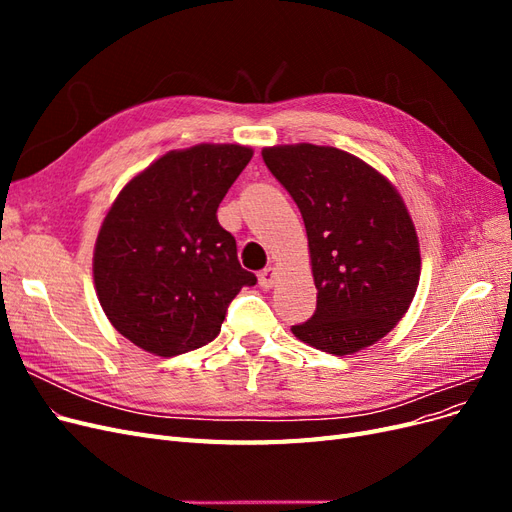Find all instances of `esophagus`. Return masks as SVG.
I'll return each mask as SVG.
<instances>
[{"instance_id": "esophagus-1", "label": "esophagus", "mask_w": 512, "mask_h": 512, "mask_svg": "<svg viewBox=\"0 0 512 512\" xmlns=\"http://www.w3.org/2000/svg\"><path fill=\"white\" fill-rule=\"evenodd\" d=\"M275 280H277V271L273 267H267L258 273V282L262 288H271L275 284Z\"/></svg>"}]
</instances>
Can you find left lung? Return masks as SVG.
I'll use <instances>...</instances> for the list:
<instances>
[{
	"label": "left lung",
	"mask_w": 512,
	"mask_h": 512,
	"mask_svg": "<svg viewBox=\"0 0 512 512\" xmlns=\"http://www.w3.org/2000/svg\"><path fill=\"white\" fill-rule=\"evenodd\" d=\"M262 160L301 211L318 290L314 316L292 333L337 356L378 342L408 312L421 275L404 200L376 168L335 147H269Z\"/></svg>",
	"instance_id": "obj_1"
}]
</instances>
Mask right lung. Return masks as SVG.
<instances>
[{"instance_id": "obj_1", "label": "right lung", "mask_w": 512, "mask_h": 512, "mask_svg": "<svg viewBox=\"0 0 512 512\" xmlns=\"http://www.w3.org/2000/svg\"><path fill=\"white\" fill-rule=\"evenodd\" d=\"M252 160L241 145L170 151L136 175L106 213L94 282L113 327L158 356L218 337L230 301L256 275L218 222L230 185Z\"/></svg>"}]
</instances>
